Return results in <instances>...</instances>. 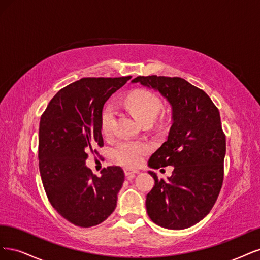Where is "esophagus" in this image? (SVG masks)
Here are the masks:
<instances>
[{"mask_svg": "<svg viewBox=\"0 0 260 260\" xmlns=\"http://www.w3.org/2000/svg\"><path fill=\"white\" fill-rule=\"evenodd\" d=\"M124 173H125V176H127V177H133L134 175L138 173V171H134V170H131V169H128V167H126V169H124Z\"/></svg>", "mask_w": 260, "mask_h": 260, "instance_id": "esophagus-1", "label": "esophagus"}]
</instances>
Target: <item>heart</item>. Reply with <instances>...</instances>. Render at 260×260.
I'll return each instance as SVG.
<instances>
[{
  "mask_svg": "<svg viewBox=\"0 0 260 260\" xmlns=\"http://www.w3.org/2000/svg\"><path fill=\"white\" fill-rule=\"evenodd\" d=\"M124 106L141 124L151 122L162 109V102L154 93L148 89H135L125 97ZM113 109L107 107L102 115V132L109 135L112 131ZM150 151V147L144 142L123 141L115 148V160L125 166H137Z\"/></svg>",
  "mask_w": 260,
  "mask_h": 260,
  "instance_id": "1",
  "label": "heart"
}]
</instances>
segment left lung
Listing matches in <instances>:
<instances>
[{"label":"left lung","instance_id":"8db88e82","mask_svg":"<svg viewBox=\"0 0 260 260\" xmlns=\"http://www.w3.org/2000/svg\"><path fill=\"white\" fill-rule=\"evenodd\" d=\"M132 83L157 90L172 106L167 140L148 165L174 171L167 179L149 171L154 187L147 194V213L160 227L189 228L211 212L222 186L225 136L219 111L204 90L181 78L149 75Z\"/></svg>","mask_w":260,"mask_h":260}]
</instances>
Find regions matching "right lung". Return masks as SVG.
I'll list each match as a JSON object with an SVG mask.
<instances>
[{"label":"right lung","instance_id":"right-lung-1","mask_svg":"<svg viewBox=\"0 0 260 260\" xmlns=\"http://www.w3.org/2000/svg\"><path fill=\"white\" fill-rule=\"evenodd\" d=\"M131 77L84 78L63 87L41 116L39 167L52 206L79 227L102 223L112 214L124 182L120 166L96 175L85 165L87 152L104 146V105Z\"/></svg>","mask_w":260,"mask_h":260}]
</instances>
